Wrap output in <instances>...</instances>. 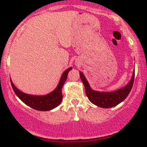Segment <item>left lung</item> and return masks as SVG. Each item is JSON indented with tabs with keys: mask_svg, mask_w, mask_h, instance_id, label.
Listing matches in <instances>:
<instances>
[{
	"mask_svg": "<svg viewBox=\"0 0 147 147\" xmlns=\"http://www.w3.org/2000/svg\"><path fill=\"white\" fill-rule=\"evenodd\" d=\"M81 80L85 88V92L89 100L94 105L102 108H110L117 106L124 101L132 88L134 80V69L130 81L122 88L112 92H100L92 90L85 76L80 71Z\"/></svg>",
	"mask_w": 147,
	"mask_h": 147,
	"instance_id": "left-lung-1",
	"label": "left lung"
}]
</instances>
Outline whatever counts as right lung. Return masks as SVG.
<instances>
[{
    "label": "right lung",
    "mask_w": 147,
    "mask_h": 147,
    "mask_svg": "<svg viewBox=\"0 0 147 147\" xmlns=\"http://www.w3.org/2000/svg\"><path fill=\"white\" fill-rule=\"evenodd\" d=\"M72 69V67H70L64 71L56 88L51 92L45 95H34V94H26L18 90L13 84L11 78H10V82H11L13 91L15 92L16 95L26 105L38 111H50L57 107L61 103L63 100L62 87L66 81L68 72Z\"/></svg>",
    "instance_id": "obj_1"
}]
</instances>
